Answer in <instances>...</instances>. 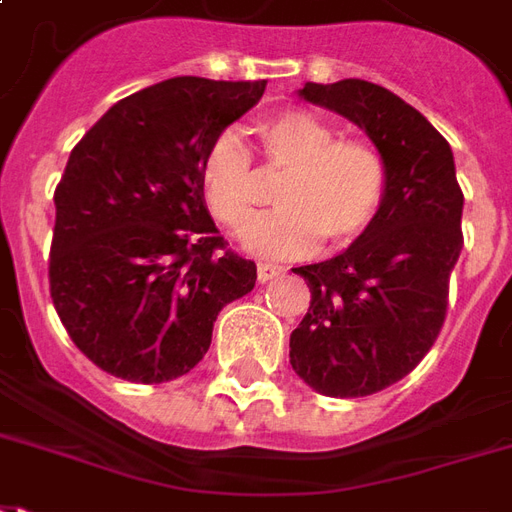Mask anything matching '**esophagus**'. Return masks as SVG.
Returning a JSON list of instances; mask_svg holds the SVG:
<instances>
[{"label":"esophagus","mask_w":512,"mask_h":512,"mask_svg":"<svg viewBox=\"0 0 512 512\" xmlns=\"http://www.w3.org/2000/svg\"><path fill=\"white\" fill-rule=\"evenodd\" d=\"M283 272H286V267H280V264H259L256 267V278H259V283H267V280L278 278Z\"/></svg>","instance_id":"34e87169"}]
</instances>
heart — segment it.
<instances>
[{"instance_id": "heart-1", "label": "heart", "mask_w": 512, "mask_h": 512, "mask_svg": "<svg viewBox=\"0 0 512 512\" xmlns=\"http://www.w3.org/2000/svg\"><path fill=\"white\" fill-rule=\"evenodd\" d=\"M264 172L283 175L278 213L248 230V248L261 256H297L315 248L348 245L375 221L386 199L388 169L383 153L364 137H337L321 115L286 107L259 121ZM202 197L218 224L242 234L261 202L264 183L245 142L224 129L207 145L199 167Z\"/></svg>"}]
</instances>
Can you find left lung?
<instances>
[{
  "label": "left lung",
  "mask_w": 512,
  "mask_h": 512,
  "mask_svg": "<svg viewBox=\"0 0 512 512\" xmlns=\"http://www.w3.org/2000/svg\"><path fill=\"white\" fill-rule=\"evenodd\" d=\"M313 105L361 126L388 169L386 199L359 240L297 267L310 307L291 332V367L326 397H370L416 370L443 329L461 245L451 145L416 107L367 80L305 83Z\"/></svg>",
  "instance_id": "obj_1"
}]
</instances>
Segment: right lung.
<instances>
[{
  "label": "right lung",
  "instance_id": "add662e5",
  "mask_svg": "<svg viewBox=\"0 0 512 512\" xmlns=\"http://www.w3.org/2000/svg\"><path fill=\"white\" fill-rule=\"evenodd\" d=\"M267 80L172 78L115 102L72 148L56 186L51 297L99 370L164 383L194 370L256 264L226 251L199 188L218 132Z\"/></svg>",
  "mask_w": 512,
  "mask_h": 512
}]
</instances>
